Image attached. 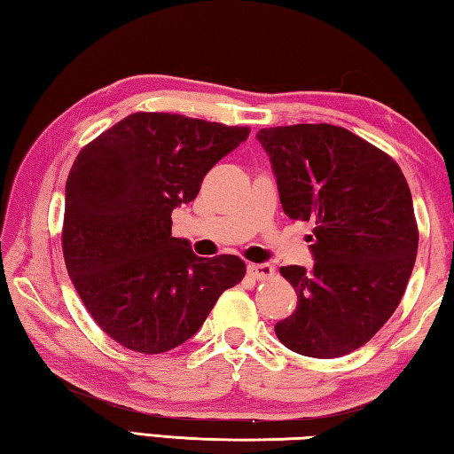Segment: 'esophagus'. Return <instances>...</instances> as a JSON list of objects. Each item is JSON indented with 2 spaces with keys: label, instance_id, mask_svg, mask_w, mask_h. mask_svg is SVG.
I'll return each instance as SVG.
<instances>
[{
  "label": "esophagus",
  "instance_id": "esophagus-1",
  "mask_svg": "<svg viewBox=\"0 0 454 454\" xmlns=\"http://www.w3.org/2000/svg\"><path fill=\"white\" fill-rule=\"evenodd\" d=\"M248 274L254 280H266L274 274V266L268 264V262H264V264H248Z\"/></svg>",
  "mask_w": 454,
  "mask_h": 454
}]
</instances>
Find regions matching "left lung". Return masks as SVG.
Returning a JSON list of instances; mask_svg holds the SVG:
<instances>
[{
    "instance_id": "obj_1",
    "label": "left lung",
    "mask_w": 454,
    "mask_h": 454,
    "mask_svg": "<svg viewBox=\"0 0 454 454\" xmlns=\"http://www.w3.org/2000/svg\"><path fill=\"white\" fill-rule=\"evenodd\" d=\"M256 137L284 214L314 224V266L280 268L298 304L276 336L302 356L348 355L393 317L409 284L419 248L409 184L388 153L340 126L264 128Z\"/></svg>"
}]
</instances>
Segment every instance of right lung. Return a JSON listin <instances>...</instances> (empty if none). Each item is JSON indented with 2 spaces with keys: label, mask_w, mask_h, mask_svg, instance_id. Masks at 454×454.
Instances as JSON below:
<instances>
[{
  "label": "right lung",
  "mask_w": 454,
  "mask_h": 454,
  "mask_svg": "<svg viewBox=\"0 0 454 454\" xmlns=\"http://www.w3.org/2000/svg\"><path fill=\"white\" fill-rule=\"evenodd\" d=\"M250 134L248 126L136 112L83 145L66 182L61 248L91 318L121 347L160 355L194 336L244 278L238 256L200 258L172 210Z\"/></svg>",
  "instance_id": "right-lung-1"
}]
</instances>
